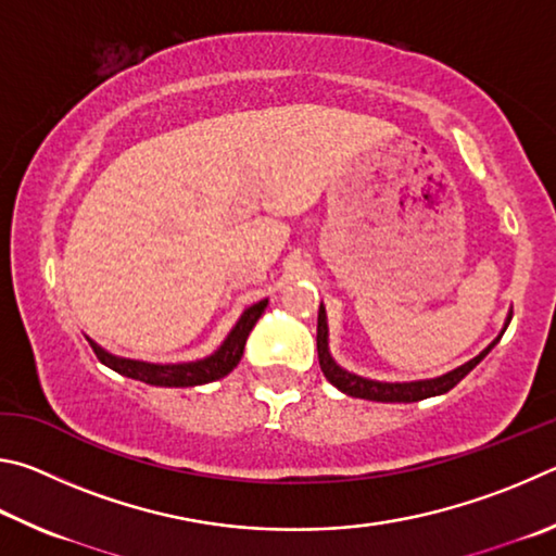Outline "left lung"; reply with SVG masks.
I'll return each instance as SVG.
<instances>
[{
    "instance_id": "left-lung-1",
    "label": "left lung",
    "mask_w": 556,
    "mask_h": 556,
    "mask_svg": "<svg viewBox=\"0 0 556 556\" xmlns=\"http://www.w3.org/2000/svg\"><path fill=\"white\" fill-rule=\"evenodd\" d=\"M513 315H508L505 319V327L503 332L508 329ZM503 332L493 339V342L483 349L479 356H473L471 362H466L464 366L454 368V371L444 374V376H437V378H427V381H410V383H381V381H371V378H362L356 374H349L344 371L342 366H337V362L329 354V329H327V313L325 307L319 305V315H317V356H319V368H323L325 378L332 386H337L339 391L352 395V397H364V401H376V403H417V401H425V397H432V395H442L446 391H452V388L462 381V378L471 371V368L479 366L485 354L491 352V349L501 342Z\"/></svg>"
}]
</instances>
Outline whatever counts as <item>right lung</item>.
Listing matches in <instances>:
<instances>
[{
    "label": "right lung",
    "mask_w": 556,
    "mask_h": 556,
    "mask_svg": "<svg viewBox=\"0 0 556 556\" xmlns=\"http://www.w3.org/2000/svg\"><path fill=\"white\" fill-rule=\"evenodd\" d=\"M266 305H268V300H261V303L243 309L239 323L233 325L229 337L224 339L217 352L207 358H200V362L149 364V362H136V358L114 356L110 352H104L100 344H94L92 339H90V346L104 366H110L112 371L122 374L126 378H134V381H143L149 386H161V388H190V386L212 383L237 368V364L243 356V346H247L251 329L258 323V317L263 315Z\"/></svg>",
    "instance_id": "1"
}]
</instances>
